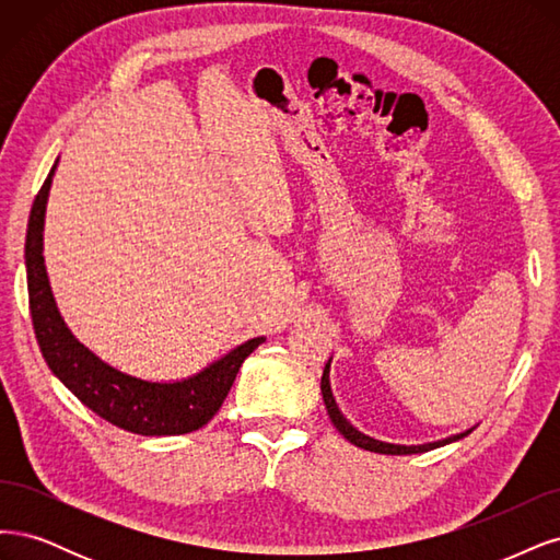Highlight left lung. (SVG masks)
<instances>
[{"mask_svg":"<svg viewBox=\"0 0 560 560\" xmlns=\"http://www.w3.org/2000/svg\"><path fill=\"white\" fill-rule=\"evenodd\" d=\"M328 372H330V363L326 365V370H323V376H320V390H323V400H326V409L330 413V419L335 423V428L345 435L351 444L365 448V451H374V454H388V456H407V454H423V451H430V448H438V446H444L448 442H456L460 438H465L467 432H460V435L456 438H448V440H442V442H432V444H423V446H400V444H386V442H378V440H372L368 435H363V432H358L345 417H341V411L337 409V402L332 398V390H330V378H328Z\"/></svg>","mask_w":560,"mask_h":560,"instance_id":"8db88e82","label":"left lung"}]
</instances>
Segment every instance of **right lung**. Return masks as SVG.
Here are the masks:
<instances>
[{
    "label": "right lung",
    "mask_w": 560,
    "mask_h": 560,
    "mask_svg": "<svg viewBox=\"0 0 560 560\" xmlns=\"http://www.w3.org/2000/svg\"><path fill=\"white\" fill-rule=\"evenodd\" d=\"M52 170L34 197L25 240L32 326L50 372L100 419L135 432V435H186V432L200 430L221 409L234 384V376H237L244 360L258 349V345H262V337L248 339L246 345L230 351L219 363L178 384L141 382V378L102 363L67 330L48 285L42 256V232Z\"/></svg>",
    "instance_id": "1"
}]
</instances>
